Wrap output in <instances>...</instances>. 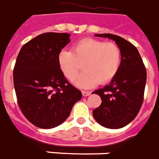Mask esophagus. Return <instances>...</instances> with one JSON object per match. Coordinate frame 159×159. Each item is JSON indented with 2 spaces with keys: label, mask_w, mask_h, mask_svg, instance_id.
<instances>
[{
  "label": "esophagus",
  "mask_w": 159,
  "mask_h": 159,
  "mask_svg": "<svg viewBox=\"0 0 159 159\" xmlns=\"http://www.w3.org/2000/svg\"><path fill=\"white\" fill-rule=\"evenodd\" d=\"M82 95H83L84 97H88V96H90V95H91V92H90V91H82Z\"/></svg>",
  "instance_id": "1"
}]
</instances>
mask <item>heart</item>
I'll return each mask as SVG.
<instances>
[{"instance_id":"1","label":"heart","mask_w":159,"mask_h":159,"mask_svg":"<svg viewBox=\"0 0 159 159\" xmlns=\"http://www.w3.org/2000/svg\"><path fill=\"white\" fill-rule=\"evenodd\" d=\"M122 52L117 44L91 38L80 40L71 52L63 50L57 57L59 68L68 80H74L83 64L84 73L75 84L81 88L93 87L99 82L104 84L113 80L119 72Z\"/></svg>"}]
</instances>
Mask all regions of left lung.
Returning a JSON list of instances; mask_svg holds the SVG:
<instances>
[{"mask_svg":"<svg viewBox=\"0 0 159 159\" xmlns=\"http://www.w3.org/2000/svg\"><path fill=\"white\" fill-rule=\"evenodd\" d=\"M95 36L114 40L121 49L122 61L110 84L93 92L102 101L93 110V117L106 128L120 129L131 122L141 109L147 81L146 68L138 50L125 39L112 34Z\"/></svg>","mask_w":159,"mask_h":159,"instance_id":"8db88e82","label":"left lung"}]
</instances>
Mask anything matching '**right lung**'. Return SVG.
Wrapping results in <instances>:
<instances>
[{
  "label": "right lung",
  "mask_w": 159,
  "mask_h": 159,
  "mask_svg": "<svg viewBox=\"0 0 159 159\" xmlns=\"http://www.w3.org/2000/svg\"><path fill=\"white\" fill-rule=\"evenodd\" d=\"M68 33L41 34L24 44L13 69L18 106L34 125L52 129L66 120L82 97L59 68L57 57L70 41Z\"/></svg>",
  "instance_id": "right-lung-1"
}]
</instances>
